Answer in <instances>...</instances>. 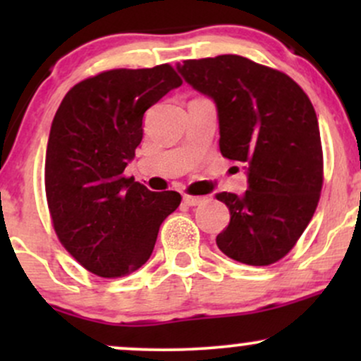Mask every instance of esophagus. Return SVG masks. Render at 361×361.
Listing matches in <instances>:
<instances>
[{"label": "esophagus", "instance_id": "1", "mask_svg": "<svg viewBox=\"0 0 361 361\" xmlns=\"http://www.w3.org/2000/svg\"><path fill=\"white\" fill-rule=\"evenodd\" d=\"M183 202L188 207H195V205L204 204L205 198L204 197H192V195H183Z\"/></svg>", "mask_w": 361, "mask_h": 361}]
</instances>
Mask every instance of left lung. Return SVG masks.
<instances>
[{
  "label": "left lung",
  "mask_w": 361,
  "mask_h": 361,
  "mask_svg": "<svg viewBox=\"0 0 361 361\" xmlns=\"http://www.w3.org/2000/svg\"><path fill=\"white\" fill-rule=\"evenodd\" d=\"M176 69L212 98L222 156L246 169V192L217 193L231 212L215 239L219 250L252 267L275 263L309 226L322 188L312 103L287 74L233 54L183 61Z\"/></svg>",
  "instance_id": "left-lung-1"
}]
</instances>
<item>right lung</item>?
Here are the masks:
<instances>
[{
	"mask_svg": "<svg viewBox=\"0 0 361 361\" xmlns=\"http://www.w3.org/2000/svg\"><path fill=\"white\" fill-rule=\"evenodd\" d=\"M181 86L169 64L111 69L78 82L56 111L45 152V193L62 246L86 270L117 279L154 250L176 192H151L126 178L149 106Z\"/></svg>",
	"mask_w": 361,
	"mask_h": 361,
	"instance_id": "obj_1",
	"label": "right lung"
}]
</instances>
